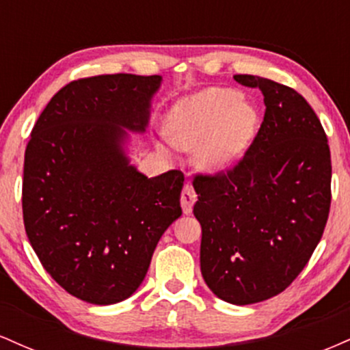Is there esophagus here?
I'll return each instance as SVG.
<instances>
[{
    "label": "esophagus",
    "mask_w": 350,
    "mask_h": 350,
    "mask_svg": "<svg viewBox=\"0 0 350 350\" xmlns=\"http://www.w3.org/2000/svg\"><path fill=\"white\" fill-rule=\"evenodd\" d=\"M196 200H198V194H196L194 187L191 184H186L183 187V192H180V206H183L184 214H191Z\"/></svg>",
    "instance_id": "34e87169"
}]
</instances>
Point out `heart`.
Instances as JSON below:
<instances>
[{"label":"heart","instance_id":"heart-1","mask_svg":"<svg viewBox=\"0 0 350 350\" xmlns=\"http://www.w3.org/2000/svg\"><path fill=\"white\" fill-rule=\"evenodd\" d=\"M258 113L230 88L212 87L179 100L166 120L167 139L194 150L196 163L208 172L230 170L255 136Z\"/></svg>","mask_w":350,"mask_h":350}]
</instances>
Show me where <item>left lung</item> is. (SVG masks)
<instances>
[{"label":"left lung","mask_w":350,"mask_h":350,"mask_svg":"<svg viewBox=\"0 0 350 350\" xmlns=\"http://www.w3.org/2000/svg\"><path fill=\"white\" fill-rule=\"evenodd\" d=\"M260 88L265 116L230 170L196 174L202 227L200 271L215 296L253 304L296 280L323 237L331 207V151L311 105L295 88L234 75Z\"/></svg>","instance_id":"1"}]
</instances>
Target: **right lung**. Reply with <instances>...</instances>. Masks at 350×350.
Masks as SVG:
<instances>
[{
    "instance_id": "1",
    "label": "right lung",
    "mask_w": 350,
    "mask_h": 350,
    "mask_svg": "<svg viewBox=\"0 0 350 350\" xmlns=\"http://www.w3.org/2000/svg\"><path fill=\"white\" fill-rule=\"evenodd\" d=\"M159 85V75L74 80L51 98L31 131L24 228L44 270L87 303L130 298L164 230L183 214V172L148 179L123 151V128L144 131Z\"/></svg>"
}]
</instances>
